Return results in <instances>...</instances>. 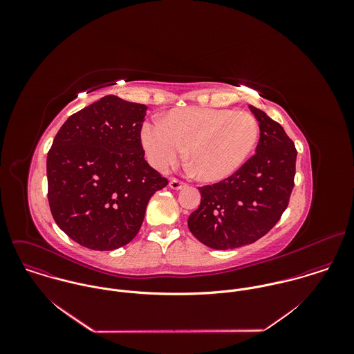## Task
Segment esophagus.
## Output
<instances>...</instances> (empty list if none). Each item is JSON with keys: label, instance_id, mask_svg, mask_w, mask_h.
Instances as JSON below:
<instances>
[{"label": "esophagus", "instance_id": "34e87169", "mask_svg": "<svg viewBox=\"0 0 354 354\" xmlns=\"http://www.w3.org/2000/svg\"><path fill=\"white\" fill-rule=\"evenodd\" d=\"M169 187H170L171 189H174V191H178V189H181V188L185 187V183H183V181H180V180H177V178H171L170 183H169Z\"/></svg>", "mask_w": 354, "mask_h": 354}]
</instances>
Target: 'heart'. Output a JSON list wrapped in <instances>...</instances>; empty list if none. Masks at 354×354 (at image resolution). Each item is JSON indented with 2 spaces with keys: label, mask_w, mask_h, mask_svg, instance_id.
Here are the masks:
<instances>
[{
  "label": "heart",
  "mask_w": 354,
  "mask_h": 354,
  "mask_svg": "<svg viewBox=\"0 0 354 354\" xmlns=\"http://www.w3.org/2000/svg\"><path fill=\"white\" fill-rule=\"evenodd\" d=\"M259 136L251 114L230 109L189 106L171 109L160 125L145 124L142 145L152 167L173 166L187 150V163L196 178L216 183L236 173L252 152Z\"/></svg>",
  "instance_id": "1"
}]
</instances>
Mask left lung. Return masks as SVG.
Listing matches in <instances>:
<instances>
[{
  "label": "left lung",
  "instance_id": "8db88e82",
  "mask_svg": "<svg viewBox=\"0 0 354 354\" xmlns=\"http://www.w3.org/2000/svg\"><path fill=\"white\" fill-rule=\"evenodd\" d=\"M250 109L260 129L256 153L230 177L201 187V205L188 218L191 233L212 250L240 248L267 234L295 187V143L264 111Z\"/></svg>",
  "mask_w": 354,
  "mask_h": 354
}]
</instances>
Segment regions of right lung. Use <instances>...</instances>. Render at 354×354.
<instances>
[{
  "mask_svg": "<svg viewBox=\"0 0 354 354\" xmlns=\"http://www.w3.org/2000/svg\"><path fill=\"white\" fill-rule=\"evenodd\" d=\"M146 104L106 95L72 114L48 152V198L58 227L94 251L138 234L152 195L167 185L145 159Z\"/></svg>",
  "mask_w": 354,
  "mask_h": 354,
  "instance_id": "1",
  "label": "right lung"
}]
</instances>
